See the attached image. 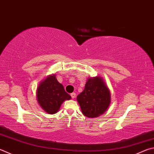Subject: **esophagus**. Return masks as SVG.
Listing matches in <instances>:
<instances>
[{"label":"esophagus","instance_id":"34e87169","mask_svg":"<svg viewBox=\"0 0 154 154\" xmlns=\"http://www.w3.org/2000/svg\"><path fill=\"white\" fill-rule=\"evenodd\" d=\"M71 96L72 98L74 99L75 97V96H76V94H75V93H72V94H71Z\"/></svg>","mask_w":154,"mask_h":154}]
</instances>
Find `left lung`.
Instances as JSON below:
<instances>
[{"mask_svg":"<svg viewBox=\"0 0 154 154\" xmlns=\"http://www.w3.org/2000/svg\"><path fill=\"white\" fill-rule=\"evenodd\" d=\"M83 115L94 118L102 115L110 104V92L100 77L89 78L77 97Z\"/></svg>","mask_w":154,"mask_h":154,"instance_id":"8db88e82","label":"left lung"}]
</instances>
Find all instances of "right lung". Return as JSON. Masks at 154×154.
Masks as SVG:
<instances>
[{"label":"right lung","instance_id":"right-lung-1","mask_svg":"<svg viewBox=\"0 0 154 154\" xmlns=\"http://www.w3.org/2000/svg\"><path fill=\"white\" fill-rule=\"evenodd\" d=\"M71 98V96L65 91L63 85L58 82L54 75L42 82L37 89L39 104L48 114L57 112L63 102Z\"/></svg>","mask_w":154,"mask_h":154}]
</instances>
